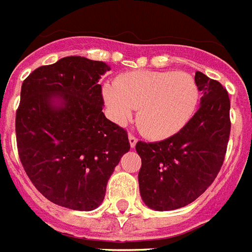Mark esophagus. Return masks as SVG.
<instances>
[{
    "instance_id": "34e87169",
    "label": "esophagus",
    "mask_w": 252,
    "mask_h": 252,
    "mask_svg": "<svg viewBox=\"0 0 252 252\" xmlns=\"http://www.w3.org/2000/svg\"><path fill=\"white\" fill-rule=\"evenodd\" d=\"M128 142H130V146H131V148H134L136 144V142H138V139L135 138V135H132V134H128Z\"/></svg>"
}]
</instances>
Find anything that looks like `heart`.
Masks as SVG:
<instances>
[{
    "label": "heart",
    "instance_id": "1",
    "mask_svg": "<svg viewBox=\"0 0 252 252\" xmlns=\"http://www.w3.org/2000/svg\"><path fill=\"white\" fill-rule=\"evenodd\" d=\"M110 117L118 125L127 124L134 109L139 130L151 139L174 135L194 116L199 87L185 71L126 72L116 84L104 87Z\"/></svg>",
    "mask_w": 252,
    "mask_h": 252
}]
</instances>
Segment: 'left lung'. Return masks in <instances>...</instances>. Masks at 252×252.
<instances>
[{
    "instance_id": "left-lung-1",
    "label": "left lung",
    "mask_w": 252,
    "mask_h": 252,
    "mask_svg": "<svg viewBox=\"0 0 252 252\" xmlns=\"http://www.w3.org/2000/svg\"><path fill=\"white\" fill-rule=\"evenodd\" d=\"M202 102L180 131L160 142L139 140L142 158L140 196L156 211H172L192 203L208 189L225 160L230 135V98L226 88L203 72H195Z\"/></svg>"
}]
</instances>
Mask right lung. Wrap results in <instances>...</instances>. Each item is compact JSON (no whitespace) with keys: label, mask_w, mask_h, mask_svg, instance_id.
Here are the masks:
<instances>
[{"label":"right lung","mask_w":252,"mask_h":252,"mask_svg":"<svg viewBox=\"0 0 252 252\" xmlns=\"http://www.w3.org/2000/svg\"><path fill=\"white\" fill-rule=\"evenodd\" d=\"M108 70L104 62L71 56L40 66L22 83L18 155L33 186L54 204L97 208L109 177L130 150L127 131L102 113L98 79Z\"/></svg>","instance_id":"obj_1"}]
</instances>
